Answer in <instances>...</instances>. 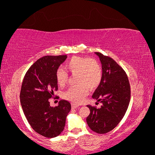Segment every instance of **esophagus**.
<instances>
[{
	"instance_id": "34e87169",
	"label": "esophagus",
	"mask_w": 155,
	"mask_h": 155,
	"mask_svg": "<svg viewBox=\"0 0 155 155\" xmlns=\"http://www.w3.org/2000/svg\"><path fill=\"white\" fill-rule=\"evenodd\" d=\"M79 107V105L78 104H72V108L73 109H76V108H78Z\"/></svg>"
}]
</instances>
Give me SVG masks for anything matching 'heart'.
<instances>
[{
    "instance_id": "obj_1",
    "label": "heart",
    "mask_w": 155,
    "mask_h": 155,
    "mask_svg": "<svg viewBox=\"0 0 155 155\" xmlns=\"http://www.w3.org/2000/svg\"><path fill=\"white\" fill-rule=\"evenodd\" d=\"M65 69L71 75H76L75 83L63 93V97L74 103L82 102L87 95L89 89L93 90L99 85L102 78V69L99 63L93 58L75 56L65 63ZM68 75L62 68L56 72V80L58 85L65 86L68 82Z\"/></svg>"
}]
</instances>
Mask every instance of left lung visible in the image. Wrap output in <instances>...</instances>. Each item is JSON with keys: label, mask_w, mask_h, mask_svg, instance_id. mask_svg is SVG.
Segmentation results:
<instances>
[{"label": "left lung", "mask_w": 155, "mask_h": 155, "mask_svg": "<svg viewBox=\"0 0 155 155\" xmlns=\"http://www.w3.org/2000/svg\"><path fill=\"white\" fill-rule=\"evenodd\" d=\"M95 54L101 61L102 78L92 98L101 106L97 109L87 105L90 114L86 120L91 130L104 134L113 130L124 118L130 102V87L126 72L114 59L99 52Z\"/></svg>", "instance_id": "8db88e82"}]
</instances>
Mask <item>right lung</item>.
Instances as JSON below:
<instances>
[{
    "label": "right lung",
    "instance_id": "right-lung-1",
    "mask_svg": "<svg viewBox=\"0 0 155 155\" xmlns=\"http://www.w3.org/2000/svg\"><path fill=\"white\" fill-rule=\"evenodd\" d=\"M66 58V55L39 58L27 71L22 84L20 98L23 112L31 128L46 137L61 134L71 109L66 100H61L55 107L49 102L54 91L58 90L56 72Z\"/></svg>",
    "mask_w": 155,
    "mask_h": 155
}]
</instances>
